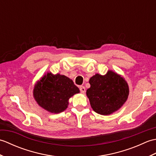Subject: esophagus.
Listing matches in <instances>:
<instances>
[{"mask_svg": "<svg viewBox=\"0 0 156 156\" xmlns=\"http://www.w3.org/2000/svg\"><path fill=\"white\" fill-rule=\"evenodd\" d=\"M80 92H82V94H84V92H86V88H85L84 87H80Z\"/></svg>", "mask_w": 156, "mask_h": 156, "instance_id": "obj_1", "label": "esophagus"}]
</instances>
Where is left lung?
<instances>
[{
    "label": "left lung",
    "mask_w": 156,
    "mask_h": 156,
    "mask_svg": "<svg viewBox=\"0 0 156 156\" xmlns=\"http://www.w3.org/2000/svg\"><path fill=\"white\" fill-rule=\"evenodd\" d=\"M87 95L93 111L102 115H111L127 101L129 86L125 79L111 70L102 76L97 74L90 78Z\"/></svg>",
    "instance_id": "1"
}]
</instances>
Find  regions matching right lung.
I'll return each mask as SVG.
<instances>
[{"instance_id": "add662e5", "label": "right lung", "mask_w": 156, "mask_h": 156, "mask_svg": "<svg viewBox=\"0 0 156 156\" xmlns=\"http://www.w3.org/2000/svg\"><path fill=\"white\" fill-rule=\"evenodd\" d=\"M79 92V88L67 76L48 72L36 83L33 93L41 107L51 113H59L67 108L69 98Z\"/></svg>"}]
</instances>
